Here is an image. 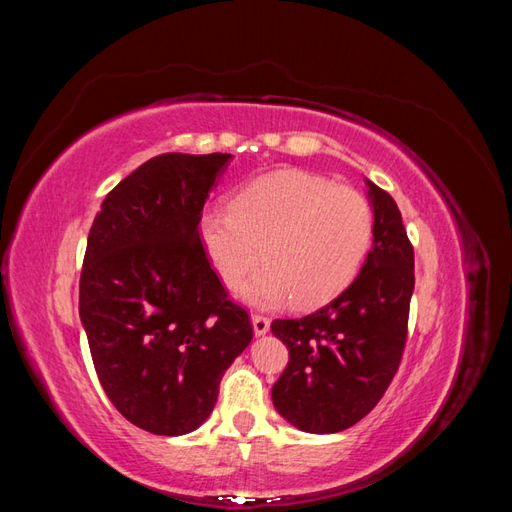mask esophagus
I'll list each match as a JSON object with an SVG mask.
<instances>
[{
    "instance_id": "34e87169",
    "label": "esophagus",
    "mask_w": 512,
    "mask_h": 512,
    "mask_svg": "<svg viewBox=\"0 0 512 512\" xmlns=\"http://www.w3.org/2000/svg\"><path fill=\"white\" fill-rule=\"evenodd\" d=\"M252 327H254V335H256V337H260V335H265V333L269 331V327H271V320H269L267 316L254 314V316H252Z\"/></svg>"
}]
</instances>
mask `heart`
Returning a JSON list of instances; mask_svg holds the SVG:
<instances>
[{
    "label": "heart",
    "mask_w": 512,
    "mask_h": 512,
    "mask_svg": "<svg viewBox=\"0 0 512 512\" xmlns=\"http://www.w3.org/2000/svg\"><path fill=\"white\" fill-rule=\"evenodd\" d=\"M198 239L220 280L235 288L258 262L265 269L241 288L258 307L329 301L359 273L374 241V209L354 188L305 170L262 175L232 207L200 215Z\"/></svg>",
    "instance_id": "b5f03b06"
}]
</instances>
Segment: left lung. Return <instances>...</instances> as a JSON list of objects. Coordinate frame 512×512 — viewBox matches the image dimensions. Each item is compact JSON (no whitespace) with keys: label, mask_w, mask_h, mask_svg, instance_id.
I'll return each mask as SVG.
<instances>
[{"label":"left lung","mask_w":512,"mask_h":512,"mask_svg":"<svg viewBox=\"0 0 512 512\" xmlns=\"http://www.w3.org/2000/svg\"><path fill=\"white\" fill-rule=\"evenodd\" d=\"M365 183L374 241L361 273L318 312L271 324L290 350L273 406L307 433L344 431L374 410L406 346L414 250L391 194Z\"/></svg>","instance_id":"8db88e82"}]
</instances>
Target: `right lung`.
Returning <instances> with one entry per match:
<instances>
[{"instance_id": "1", "label": "right lung", "mask_w": 512, "mask_h": 512, "mask_svg": "<svg viewBox=\"0 0 512 512\" xmlns=\"http://www.w3.org/2000/svg\"><path fill=\"white\" fill-rule=\"evenodd\" d=\"M230 153H162L106 194L91 224L79 314L104 393L136 427L183 436L207 421L252 324L198 239Z\"/></svg>"}]
</instances>
